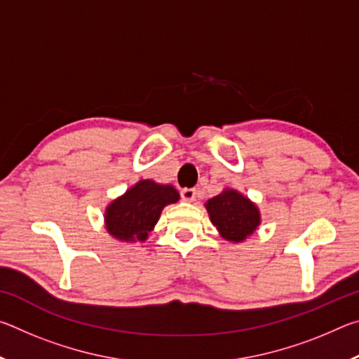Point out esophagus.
I'll list each match as a JSON object with an SVG mask.
<instances>
[{
  "instance_id": "esophagus-1",
  "label": "esophagus",
  "mask_w": 359,
  "mask_h": 359,
  "mask_svg": "<svg viewBox=\"0 0 359 359\" xmlns=\"http://www.w3.org/2000/svg\"><path fill=\"white\" fill-rule=\"evenodd\" d=\"M180 196L185 203H193L194 199H196V190H194V188H184V190L180 191Z\"/></svg>"
}]
</instances>
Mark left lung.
<instances>
[{"mask_svg": "<svg viewBox=\"0 0 359 359\" xmlns=\"http://www.w3.org/2000/svg\"><path fill=\"white\" fill-rule=\"evenodd\" d=\"M204 205L222 238L233 244L250 238L261 224L258 205L234 188H224Z\"/></svg>", "mask_w": 359, "mask_h": 359, "instance_id": "1", "label": "left lung"}]
</instances>
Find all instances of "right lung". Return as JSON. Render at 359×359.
I'll return each mask as SVG.
<instances>
[{"label": "right lung", "instance_id": "obj_1", "mask_svg": "<svg viewBox=\"0 0 359 359\" xmlns=\"http://www.w3.org/2000/svg\"><path fill=\"white\" fill-rule=\"evenodd\" d=\"M179 199L180 194L172 185L156 184L150 179L139 180L107 204L104 212L107 233L126 244L145 242L160 220L163 209Z\"/></svg>", "mask_w": 359, "mask_h": 359}]
</instances>
